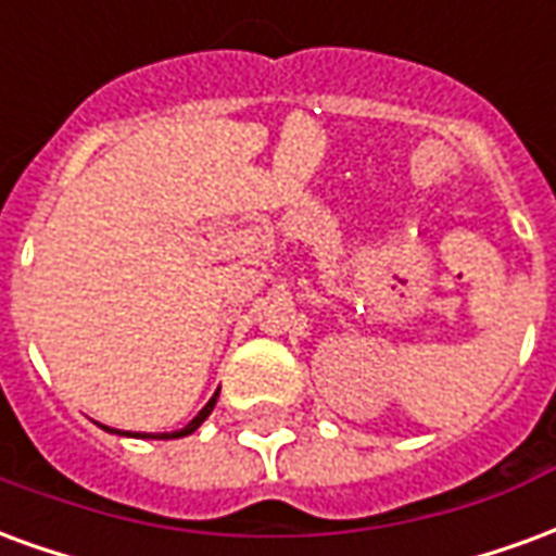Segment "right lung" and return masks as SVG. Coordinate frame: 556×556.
<instances>
[{"instance_id":"add662e5","label":"right lung","mask_w":556,"mask_h":556,"mask_svg":"<svg viewBox=\"0 0 556 556\" xmlns=\"http://www.w3.org/2000/svg\"><path fill=\"white\" fill-rule=\"evenodd\" d=\"M217 396H219V390H217V393H214V396L207 399L205 408L199 410V414H195V417L190 419V422H187L184 429L163 431V434H142V431H134V434H130V431H127V438H157V441H172V438H187V434H193V431L199 429V426H202V422H205L207 417H211V410H214V405H217ZM103 429H106V426H103ZM106 431H113V429H106ZM115 434H125V431H115Z\"/></svg>"}]
</instances>
